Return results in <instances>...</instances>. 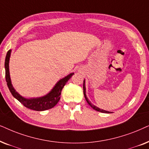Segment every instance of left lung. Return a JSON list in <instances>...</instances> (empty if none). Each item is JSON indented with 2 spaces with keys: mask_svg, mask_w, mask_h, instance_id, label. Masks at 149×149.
<instances>
[{
  "mask_svg": "<svg viewBox=\"0 0 149 149\" xmlns=\"http://www.w3.org/2000/svg\"><path fill=\"white\" fill-rule=\"evenodd\" d=\"M83 91H84V97H85V99H86V102L88 104H89V106H90L91 108L93 109H94V110L98 111V112H103V113H112L110 112H108V111H106V110H102V109L97 108V107H96L94 105L91 104V103L89 102L88 98L86 97V88H85V85H84V84H83Z\"/></svg>",
  "mask_w": 149,
  "mask_h": 149,
  "instance_id": "obj_1",
  "label": "left lung"
}]
</instances>
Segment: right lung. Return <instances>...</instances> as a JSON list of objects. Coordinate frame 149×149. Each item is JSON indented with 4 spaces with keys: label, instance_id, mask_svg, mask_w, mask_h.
<instances>
[{
    "label": "right lung",
    "instance_id": "add662e5",
    "mask_svg": "<svg viewBox=\"0 0 149 149\" xmlns=\"http://www.w3.org/2000/svg\"><path fill=\"white\" fill-rule=\"evenodd\" d=\"M11 49L7 52V55H6L5 62V78L6 82H7L8 88H9L10 92L15 99H17L26 108L31 109V110L35 111H44L46 110H49L53 107L56 106L57 103L61 99V91L63 88L68 82V80L71 78L74 73H71L65 78L61 79L59 80L57 84L55 85L54 88L51 91L50 93L45 95L44 97L36 99H26L22 97L17 93L11 84V80H10L9 71V62L10 54H11Z\"/></svg>",
    "mask_w": 149,
    "mask_h": 149
}]
</instances>
